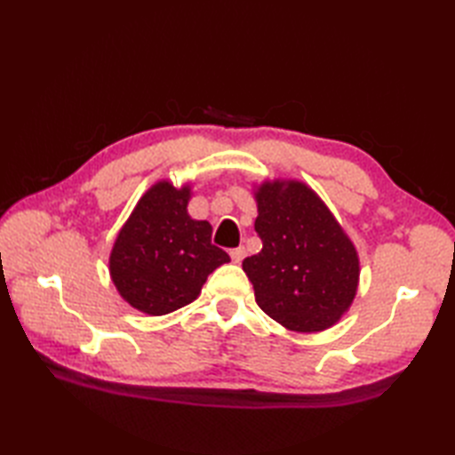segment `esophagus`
<instances>
[{"instance_id": "34e87169", "label": "esophagus", "mask_w": 455, "mask_h": 455, "mask_svg": "<svg viewBox=\"0 0 455 455\" xmlns=\"http://www.w3.org/2000/svg\"><path fill=\"white\" fill-rule=\"evenodd\" d=\"M246 256V248L244 246H238V248H233L230 250V258H233L235 264H240Z\"/></svg>"}]
</instances>
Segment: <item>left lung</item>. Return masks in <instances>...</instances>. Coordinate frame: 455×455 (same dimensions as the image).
<instances>
[{
	"instance_id": "obj_1",
	"label": "left lung",
	"mask_w": 455,
	"mask_h": 455,
	"mask_svg": "<svg viewBox=\"0 0 455 455\" xmlns=\"http://www.w3.org/2000/svg\"><path fill=\"white\" fill-rule=\"evenodd\" d=\"M262 252L244 258L256 303L295 332L332 326L352 305L355 248L316 193L301 181H266L256 191Z\"/></svg>"
}]
</instances>
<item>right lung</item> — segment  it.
Masks as SVG:
<instances>
[{"label":"right lung","mask_w":455,"mask_h":455,"mask_svg":"<svg viewBox=\"0 0 455 455\" xmlns=\"http://www.w3.org/2000/svg\"><path fill=\"white\" fill-rule=\"evenodd\" d=\"M189 188L160 181L144 193L115 240L111 279L121 297L147 315H168L196 301L209 274L230 262L211 243L207 220L188 215Z\"/></svg>","instance_id":"add662e5"}]
</instances>
